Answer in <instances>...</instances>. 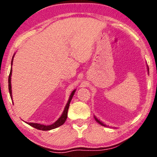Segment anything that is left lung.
I'll return each instance as SVG.
<instances>
[{"label": "left lung", "instance_id": "8db88e82", "mask_svg": "<svg viewBox=\"0 0 157 157\" xmlns=\"http://www.w3.org/2000/svg\"><path fill=\"white\" fill-rule=\"evenodd\" d=\"M147 71H148V73H149V67H148V66H147ZM94 118H95V121L97 122V123H98L99 124H100L101 125H102V126H104V127H109V126H107V124H104L102 123V121H100V120H98V119L96 118V117H95V116H94ZM116 128V127H115Z\"/></svg>", "mask_w": 157, "mask_h": 157}]
</instances>
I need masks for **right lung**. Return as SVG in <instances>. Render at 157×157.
<instances>
[{
  "label": "right lung",
  "mask_w": 157,
  "mask_h": 157,
  "mask_svg": "<svg viewBox=\"0 0 157 157\" xmlns=\"http://www.w3.org/2000/svg\"><path fill=\"white\" fill-rule=\"evenodd\" d=\"M14 55H15V53L13 55L12 57V62H11V70H10V75H9V78H8V87H9V92H10V97H11V99L12 100V84H11V77H12V63H13V60H14ZM76 91V89L73 90L71 93L70 96H69L68 98V100L67 103H66V105L65 106V108L64 109L63 111V113L62 114V116H61L59 118L57 119V120L54 123H52V124H50V125H45V124H39V123H28V122H25L26 123L28 124L29 125H30L32 127H34V128H36L37 129H39V130H43V131H48V130H51L53 129H55L57 128V127H59L61 125H62V124L65 123V121H66V118H67V116H68V108H69V105H70V102L71 100H72L73 96L75 94V92ZM12 101V103L13 102V100Z\"/></svg>",
  "instance_id": "obj_1"
}]
</instances>
